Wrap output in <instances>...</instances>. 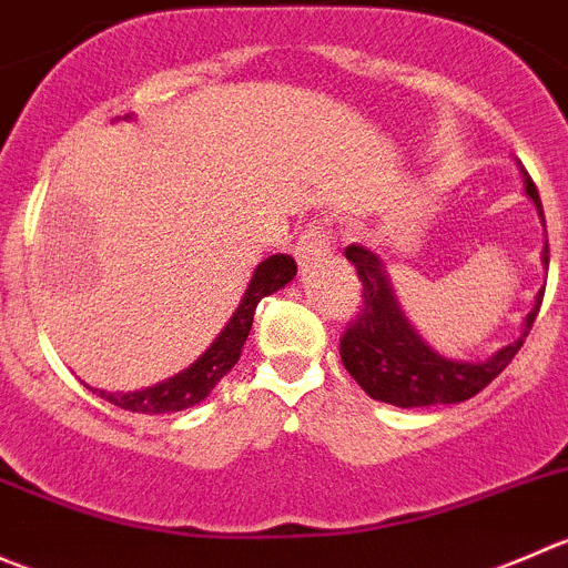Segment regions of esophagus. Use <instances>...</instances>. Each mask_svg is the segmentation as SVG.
<instances>
[{
	"label": "esophagus",
	"instance_id": "esophagus-1",
	"mask_svg": "<svg viewBox=\"0 0 568 568\" xmlns=\"http://www.w3.org/2000/svg\"><path fill=\"white\" fill-rule=\"evenodd\" d=\"M328 251H331V234L325 232L320 223H308V226L301 232V237H297L292 254H295L297 265L306 267L312 265V262H317L320 256L328 254Z\"/></svg>",
	"mask_w": 568,
	"mask_h": 568
}]
</instances>
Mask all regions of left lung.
<instances>
[{"instance_id": "left-lung-1", "label": "left lung", "mask_w": 568, "mask_h": 568, "mask_svg": "<svg viewBox=\"0 0 568 568\" xmlns=\"http://www.w3.org/2000/svg\"><path fill=\"white\" fill-rule=\"evenodd\" d=\"M521 179H525V193L530 195L544 223V206L536 184L527 171H521ZM345 256L356 265L364 303L339 339L342 364L373 400L389 406H445V403H464L475 397L514 362L541 308L544 290H538L536 303L521 323V334L510 345L499 347L486 362H453L436 353L412 328L397 303L384 262L373 251L364 245H347ZM541 262L544 267H549V245H544Z\"/></svg>"}]
</instances>
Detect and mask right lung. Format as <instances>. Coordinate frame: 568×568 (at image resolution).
Instances as JSON below:
<instances>
[{
    "instance_id": "right-lung-1",
    "label": "right lung",
    "mask_w": 568,
    "mask_h": 568,
    "mask_svg": "<svg viewBox=\"0 0 568 568\" xmlns=\"http://www.w3.org/2000/svg\"><path fill=\"white\" fill-rule=\"evenodd\" d=\"M295 260L286 254H276L271 256V260L260 262L254 276H251L243 301L234 308V314L229 317V323L223 325L221 334L215 336V342H212L187 369H182V373L173 375V378L154 386H145V389L140 392H93L99 397H104L106 403H112V406L138 414H171L195 406V403L204 400V397L215 389L217 381L240 362V353H243L245 339H248L251 323H254L256 303L265 295H273V292L282 290L284 284H290L292 278H295Z\"/></svg>"
}]
</instances>
